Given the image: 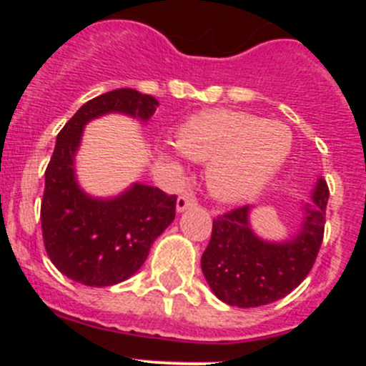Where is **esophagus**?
Listing matches in <instances>:
<instances>
[{"mask_svg":"<svg viewBox=\"0 0 366 366\" xmlns=\"http://www.w3.org/2000/svg\"><path fill=\"white\" fill-rule=\"evenodd\" d=\"M194 205H196V199H194L190 194H181L179 198H177V202H176L177 212L187 211V209H190V207H194Z\"/></svg>","mask_w":366,"mask_h":366,"instance_id":"esophagus-1","label":"esophagus"}]
</instances>
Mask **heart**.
I'll use <instances>...</instances> for the list:
<instances>
[{
  "instance_id": "1",
  "label": "heart",
  "mask_w": 366,
  "mask_h": 366,
  "mask_svg": "<svg viewBox=\"0 0 366 366\" xmlns=\"http://www.w3.org/2000/svg\"><path fill=\"white\" fill-rule=\"evenodd\" d=\"M176 144L161 150L172 167H183V155L207 161L205 179L212 196L240 202L260 192L279 172L292 150V132L253 113L207 109L177 126Z\"/></svg>"
}]
</instances>
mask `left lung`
Segmentation results:
<instances>
[{"instance_id":"obj_1","label":"left lung","mask_w":366,"mask_h":366,"mask_svg":"<svg viewBox=\"0 0 366 366\" xmlns=\"http://www.w3.org/2000/svg\"><path fill=\"white\" fill-rule=\"evenodd\" d=\"M330 190L319 179L304 219L292 240L271 244L251 229V207H238L212 222V236L202 257L207 282L219 300L238 308H257L292 293L315 264L325 236Z\"/></svg>"}]
</instances>
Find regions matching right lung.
<instances>
[{
	"label": "right lung",
	"instance_id": "add662e5",
	"mask_svg": "<svg viewBox=\"0 0 366 366\" xmlns=\"http://www.w3.org/2000/svg\"><path fill=\"white\" fill-rule=\"evenodd\" d=\"M157 100L122 87L87 100L56 137L45 170L41 234L56 269L84 286L106 287L130 279L154 240L176 218V196L135 183L117 198L87 196L74 177V154L84 126L106 113L147 122Z\"/></svg>",
	"mask_w": 366,
	"mask_h": 366
}]
</instances>
